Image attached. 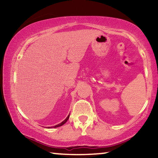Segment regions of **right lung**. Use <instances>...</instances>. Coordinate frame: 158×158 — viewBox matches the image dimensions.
<instances>
[{
	"mask_svg": "<svg viewBox=\"0 0 158 158\" xmlns=\"http://www.w3.org/2000/svg\"><path fill=\"white\" fill-rule=\"evenodd\" d=\"M69 114L68 115V117L66 118L64 120V121L62 122V123H59V124H58V125H54V126H52V127H49V128H55V127H60V126H62L63 125H64L65 123L68 121V118H69Z\"/></svg>",
	"mask_w": 158,
	"mask_h": 158,
	"instance_id": "add662e5",
	"label": "right lung"
}]
</instances>
